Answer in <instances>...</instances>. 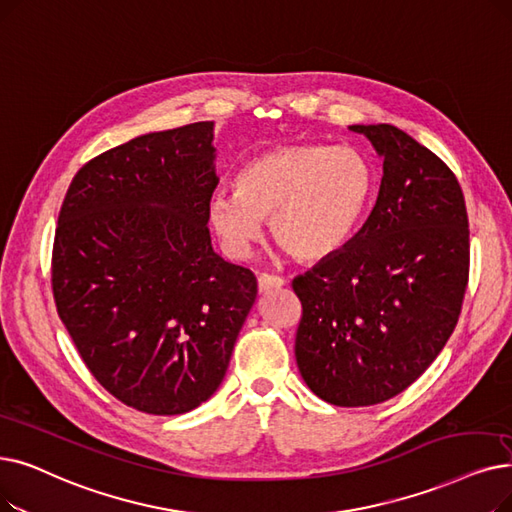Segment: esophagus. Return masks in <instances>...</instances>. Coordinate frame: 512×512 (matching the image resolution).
Here are the masks:
<instances>
[{"label": "esophagus", "instance_id": "obj_1", "mask_svg": "<svg viewBox=\"0 0 512 512\" xmlns=\"http://www.w3.org/2000/svg\"><path fill=\"white\" fill-rule=\"evenodd\" d=\"M282 286H284V278L274 276V274H259V278H257V288L261 295L274 291V288H282Z\"/></svg>", "mask_w": 512, "mask_h": 512}]
</instances>
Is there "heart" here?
Segmentation results:
<instances>
[{
  "instance_id": "b5f03b06",
  "label": "heart",
  "mask_w": 512,
  "mask_h": 512,
  "mask_svg": "<svg viewBox=\"0 0 512 512\" xmlns=\"http://www.w3.org/2000/svg\"><path fill=\"white\" fill-rule=\"evenodd\" d=\"M374 171L351 146L286 144L261 154L236 177V192L211 198L209 219L224 247L249 255L270 219L280 247L299 261L341 251L358 228Z\"/></svg>"
}]
</instances>
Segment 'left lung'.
Here are the masks:
<instances>
[{
	"label": "left lung",
	"instance_id": "1",
	"mask_svg": "<svg viewBox=\"0 0 512 512\" xmlns=\"http://www.w3.org/2000/svg\"><path fill=\"white\" fill-rule=\"evenodd\" d=\"M349 129L383 159V180L362 230L293 280L295 358L320 399L358 408L408 389L448 343L471 247L460 184L437 154L387 123Z\"/></svg>",
	"mask_w": 512,
	"mask_h": 512
}]
</instances>
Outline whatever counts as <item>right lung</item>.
Listing matches in <instances>:
<instances>
[{
	"label": "right lung",
	"instance_id": "1",
	"mask_svg": "<svg viewBox=\"0 0 512 512\" xmlns=\"http://www.w3.org/2000/svg\"><path fill=\"white\" fill-rule=\"evenodd\" d=\"M213 121L154 131L85 163L52 253L62 324L125 406L173 416L221 385L257 297L251 270L211 247Z\"/></svg>",
	"mask_w": 512,
	"mask_h": 512
}]
</instances>
